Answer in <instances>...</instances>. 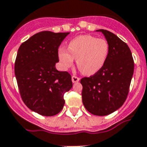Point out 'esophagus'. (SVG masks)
Segmentation results:
<instances>
[{"label": "esophagus", "mask_w": 147, "mask_h": 147, "mask_svg": "<svg viewBox=\"0 0 147 147\" xmlns=\"http://www.w3.org/2000/svg\"><path fill=\"white\" fill-rule=\"evenodd\" d=\"M80 80L79 77H77V76H72V82L73 83H77Z\"/></svg>", "instance_id": "34e87169"}]
</instances>
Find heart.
Returning a JSON list of instances; mask_svg holds the SVG:
<instances>
[{
    "instance_id": "obj_1",
    "label": "heart",
    "mask_w": 147,
    "mask_h": 147,
    "mask_svg": "<svg viewBox=\"0 0 147 147\" xmlns=\"http://www.w3.org/2000/svg\"><path fill=\"white\" fill-rule=\"evenodd\" d=\"M109 45L104 38L90 35H83L69 42L67 51L61 49L58 57L61 66L68 69L76 59L77 66L82 74L90 76L102 67L109 55Z\"/></svg>"
}]
</instances>
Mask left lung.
<instances>
[{
	"label": "left lung",
	"instance_id": "8db88e82",
	"mask_svg": "<svg viewBox=\"0 0 147 147\" xmlns=\"http://www.w3.org/2000/svg\"><path fill=\"white\" fill-rule=\"evenodd\" d=\"M102 32L109 45V55L103 67L92 76L83 77L82 99L92 115H108L122 106L128 95L134 63L128 45L105 29Z\"/></svg>",
	"mask_w": 147,
	"mask_h": 147
}]
</instances>
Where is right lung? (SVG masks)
<instances>
[{"label": "right lung", "mask_w": 147, "mask_h": 147, "mask_svg": "<svg viewBox=\"0 0 147 147\" xmlns=\"http://www.w3.org/2000/svg\"><path fill=\"white\" fill-rule=\"evenodd\" d=\"M70 32L43 31L22 43L14 71L20 93L29 109L43 116H53L64 105V94L72 88L71 76L58 71V48Z\"/></svg>", "instance_id": "right-lung-1"}]
</instances>
